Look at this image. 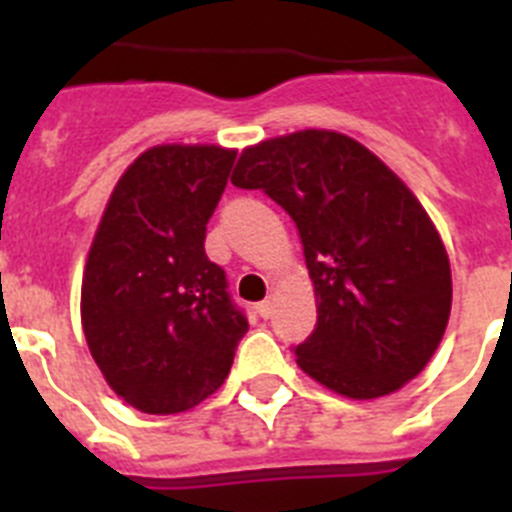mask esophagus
<instances>
[{
    "instance_id": "34e87169",
    "label": "esophagus",
    "mask_w": 512,
    "mask_h": 512,
    "mask_svg": "<svg viewBox=\"0 0 512 512\" xmlns=\"http://www.w3.org/2000/svg\"><path fill=\"white\" fill-rule=\"evenodd\" d=\"M256 312H259V318H264V320H269L271 315H274V300H264V302H259V305H256Z\"/></svg>"
}]
</instances>
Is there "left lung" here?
<instances>
[{"instance_id": "8db88e82", "label": "left lung", "mask_w": 512, "mask_h": 512, "mask_svg": "<svg viewBox=\"0 0 512 512\" xmlns=\"http://www.w3.org/2000/svg\"><path fill=\"white\" fill-rule=\"evenodd\" d=\"M230 182L261 189L297 225L318 323L302 372L354 400L423 372L451 312V266L431 217L348 135L300 130L246 148Z\"/></svg>"}]
</instances>
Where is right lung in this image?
I'll list each match as a JSON object with an SVG mask.
<instances>
[{"label":"right lung","mask_w":512,"mask_h":512,"mask_svg":"<svg viewBox=\"0 0 512 512\" xmlns=\"http://www.w3.org/2000/svg\"><path fill=\"white\" fill-rule=\"evenodd\" d=\"M235 151L156 146L120 176L81 284L89 351L140 413L200 405L225 382L248 318L205 253Z\"/></svg>","instance_id":"right-lung-1"}]
</instances>
